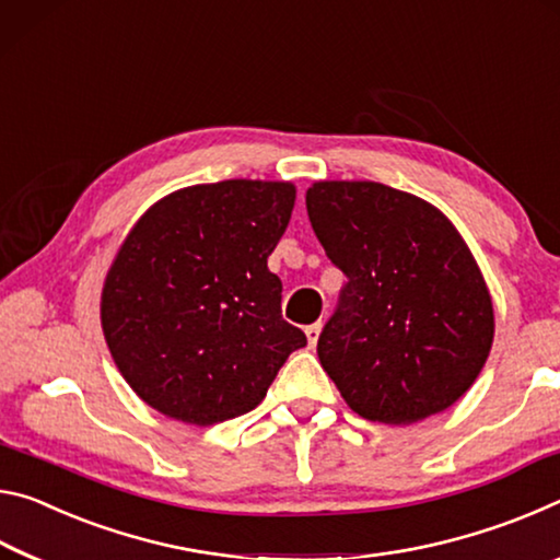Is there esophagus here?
<instances>
[{"label": "esophagus", "instance_id": "34e87169", "mask_svg": "<svg viewBox=\"0 0 560 560\" xmlns=\"http://www.w3.org/2000/svg\"><path fill=\"white\" fill-rule=\"evenodd\" d=\"M319 329H323V325H319V323L305 327V335H307V342H310V347H315V345H317V340H319Z\"/></svg>", "mask_w": 560, "mask_h": 560}]
</instances>
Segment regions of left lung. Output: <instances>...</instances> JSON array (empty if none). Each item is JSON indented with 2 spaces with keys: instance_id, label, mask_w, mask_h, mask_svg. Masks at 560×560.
Instances as JSON below:
<instances>
[{
  "instance_id": "8db88e82",
  "label": "left lung",
  "mask_w": 560,
  "mask_h": 560,
  "mask_svg": "<svg viewBox=\"0 0 560 560\" xmlns=\"http://www.w3.org/2000/svg\"><path fill=\"white\" fill-rule=\"evenodd\" d=\"M307 215L347 275L317 340L329 380L357 415L415 424L479 377L493 305L479 265L432 203L372 180H319Z\"/></svg>"
}]
</instances>
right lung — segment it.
Masks as SVG:
<instances>
[{
	"mask_svg": "<svg viewBox=\"0 0 560 560\" xmlns=\"http://www.w3.org/2000/svg\"><path fill=\"white\" fill-rule=\"evenodd\" d=\"M292 206V183H206L159 200L126 235L101 327L145 405L196 427L235 419L307 345L282 319V282L268 270Z\"/></svg>",
	"mask_w": 560,
	"mask_h": 560,
	"instance_id": "add662e5",
	"label": "right lung"
}]
</instances>
